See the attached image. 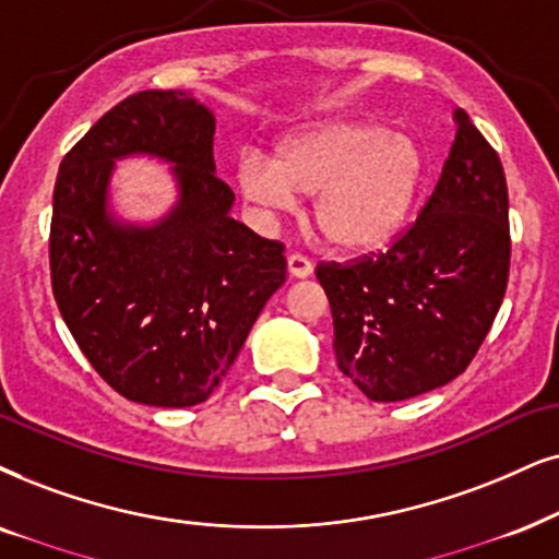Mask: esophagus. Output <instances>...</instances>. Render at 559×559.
<instances>
[{"label":"esophagus","instance_id":"esophagus-1","mask_svg":"<svg viewBox=\"0 0 559 559\" xmlns=\"http://www.w3.org/2000/svg\"><path fill=\"white\" fill-rule=\"evenodd\" d=\"M312 260L301 255V252H292V255H288V273H292L294 278H307V275L312 273Z\"/></svg>","mask_w":559,"mask_h":559}]
</instances>
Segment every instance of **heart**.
Instances as JSON below:
<instances>
[{"label":"heart","mask_w":559,"mask_h":559,"mask_svg":"<svg viewBox=\"0 0 559 559\" xmlns=\"http://www.w3.org/2000/svg\"><path fill=\"white\" fill-rule=\"evenodd\" d=\"M426 159L418 141L379 123L332 121L278 141L273 157L250 152L237 165L247 201L286 209L314 198L322 237L343 252H371L407 227Z\"/></svg>","instance_id":"heart-1"}]
</instances>
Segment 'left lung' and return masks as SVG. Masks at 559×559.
Masks as SVG:
<instances>
[{"label": "left lung", "instance_id": "1", "mask_svg": "<svg viewBox=\"0 0 559 559\" xmlns=\"http://www.w3.org/2000/svg\"><path fill=\"white\" fill-rule=\"evenodd\" d=\"M511 271L508 186L498 152L456 110L433 193L386 252L317 263L337 369L373 402L456 379L490 332Z\"/></svg>", "mask_w": 559, "mask_h": 559}]
</instances>
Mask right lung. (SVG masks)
I'll return each instance as SVG.
<instances>
[{
    "mask_svg": "<svg viewBox=\"0 0 559 559\" xmlns=\"http://www.w3.org/2000/svg\"><path fill=\"white\" fill-rule=\"evenodd\" d=\"M216 121L180 90H141L110 108L61 159L53 188L51 288L100 377L152 407L206 402L286 281L284 242L229 216L214 173ZM141 151L176 162L181 203L152 230L104 211L111 159Z\"/></svg>",
    "mask_w": 559,
    "mask_h": 559,
    "instance_id": "right-lung-1",
    "label": "right lung"
}]
</instances>
